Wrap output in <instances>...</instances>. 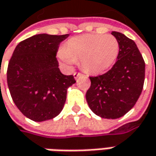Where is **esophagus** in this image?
<instances>
[{
  "instance_id": "obj_1",
  "label": "esophagus",
  "mask_w": 156,
  "mask_h": 156,
  "mask_svg": "<svg viewBox=\"0 0 156 156\" xmlns=\"http://www.w3.org/2000/svg\"><path fill=\"white\" fill-rule=\"evenodd\" d=\"M81 76H82V74H81V73H75L74 74V78H75V80H77L79 77H81Z\"/></svg>"
}]
</instances>
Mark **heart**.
I'll return each mask as SVG.
<instances>
[{
    "label": "heart",
    "instance_id": "heart-1",
    "mask_svg": "<svg viewBox=\"0 0 156 156\" xmlns=\"http://www.w3.org/2000/svg\"><path fill=\"white\" fill-rule=\"evenodd\" d=\"M119 48L118 41L111 34H85L69 40L59 56L67 65L81 61V68L85 71L99 74L115 63Z\"/></svg>",
    "mask_w": 156,
    "mask_h": 156
}]
</instances>
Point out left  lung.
<instances>
[{"label": "left lung", "mask_w": 156, "mask_h": 156, "mask_svg": "<svg viewBox=\"0 0 156 156\" xmlns=\"http://www.w3.org/2000/svg\"><path fill=\"white\" fill-rule=\"evenodd\" d=\"M119 43L116 62L104 75L90 77L86 94L90 109L105 119L126 115L141 95L145 79V62L134 41L113 31Z\"/></svg>", "instance_id": "8db88e82"}]
</instances>
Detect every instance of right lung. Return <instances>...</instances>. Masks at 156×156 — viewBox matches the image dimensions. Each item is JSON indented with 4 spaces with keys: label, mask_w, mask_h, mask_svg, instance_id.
<instances>
[{
    "label": "right lung",
    "mask_w": 156,
    "mask_h": 156,
    "mask_svg": "<svg viewBox=\"0 0 156 156\" xmlns=\"http://www.w3.org/2000/svg\"><path fill=\"white\" fill-rule=\"evenodd\" d=\"M69 34H39L16 46L8 67L11 97L21 113L34 122L57 116L66 102L68 88L75 83L73 75L62 74L56 54Z\"/></svg>",
    "instance_id": "1"
}]
</instances>
